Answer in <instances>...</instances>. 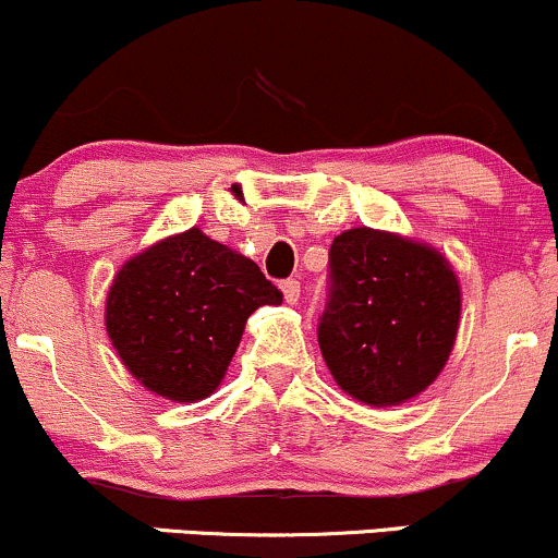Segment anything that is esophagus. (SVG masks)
<instances>
[{
  "instance_id": "1",
  "label": "esophagus",
  "mask_w": 558,
  "mask_h": 558,
  "mask_svg": "<svg viewBox=\"0 0 558 558\" xmlns=\"http://www.w3.org/2000/svg\"><path fill=\"white\" fill-rule=\"evenodd\" d=\"M280 291H283L288 304H296L299 296H301V283L296 278H288V280H283V283H280Z\"/></svg>"
}]
</instances>
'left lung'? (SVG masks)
I'll use <instances>...</instances> for the list:
<instances>
[{
	"mask_svg": "<svg viewBox=\"0 0 558 558\" xmlns=\"http://www.w3.org/2000/svg\"><path fill=\"white\" fill-rule=\"evenodd\" d=\"M447 257L398 233L351 228L330 246L319 348L340 389L374 408L415 398L445 368L460 325Z\"/></svg>",
	"mask_w": 558,
	"mask_h": 558,
	"instance_id": "left-lung-1",
	"label": "left lung"
}]
</instances>
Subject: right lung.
I'll return each instance as SVG.
<instances>
[{
	"label": "right lung",
	"mask_w": 558,
	"mask_h": 558,
	"mask_svg": "<svg viewBox=\"0 0 558 558\" xmlns=\"http://www.w3.org/2000/svg\"><path fill=\"white\" fill-rule=\"evenodd\" d=\"M280 301L250 257L190 228L124 262L106 299V332L140 385L194 402L226 377L254 308Z\"/></svg>",
	"instance_id": "right-lung-1"
}]
</instances>
